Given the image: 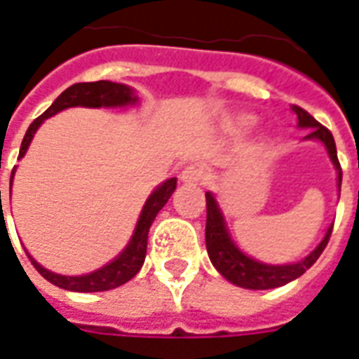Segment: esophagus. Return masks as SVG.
Returning <instances> with one entry per match:
<instances>
[{"mask_svg":"<svg viewBox=\"0 0 359 359\" xmlns=\"http://www.w3.org/2000/svg\"><path fill=\"white\" fill-rule=\"evenodd\" d=\"M203 179V169L200 165H188L184 171L180 172V180L184 184H198Z\"/></svg>","mask_w":359,"mask_h":359,"instance_id":"34e87169","label":"esophagus"}]
</instances>
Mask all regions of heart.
<instances>
[{
	"instance_id": "b5f03b06",
	"label": "heart",
	"mask_w": 359,
	"mask_h": 359,
	"mask_svg": "<svg viewBox=\"0 0 359 359\" xmlns=\"http://www.w3.org/2000/svg\"><path fill=\"white\" fill-rule=\"evenodd\" d=\"M256 123V117L250 115V113H236V115H231V117L225 118V128L229 133L241 134L246 133L250 126H254Z\"/></svg>"
}]
</instances>
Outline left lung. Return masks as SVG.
I'll return each instance as SVG.
<instances>
[{
    "label": "left lung",
    "instance_id": "obj_1",
    "mask_svg": "<svg viewBox=\"0 0 359 359\" xmlns=\"http://www.w3.org/2000/svg\"><path fill=\"white\" fill-rule=\"evenodd\" d=\"M290 109L296 113L298 117V128L302 130H309L304 140H313L323 144L327 149V156L331 159L332 167L337 171V188H339L340 196V184H342V171H340L339 157H337V146H334V138L332 134L319 125L316 118L309 115L308 111H304L298 105H292ZM205 205H208V221H205V248H208V256H210L213 267L223 275V277L233 283L234 286L241 288H248V290H269V288H277V286L288 285L290 280H296L302 277L306 271L316 264L317 257L323 254L325 246L331 236L332 223L327 226L325 236L316 248L309 252L308 256L302 257L300 262H292V264H265L259 262L256 257L248 256L244 250L236 244L233 234L229 231L226 225L225 213L219 205L217 198L213 192H205Z\"/></svg>",
    "mask_w": 359,
    "mask_h": 359
}]
</instances>
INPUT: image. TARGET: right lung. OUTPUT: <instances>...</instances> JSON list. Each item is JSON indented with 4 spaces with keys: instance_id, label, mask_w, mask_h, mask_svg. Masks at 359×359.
<instances>
[{
    "instance_id": "add662e5",
    "label": "right lung",
    "mask_w": 359,
    "mask_h": 359,
    "mask_svg": "<svg viewBox=\"0 0 359 359\" xmlns=\"http://www.w3.org/2000/svg\"><path fill=\"white\" fill-rule=\"evenodd\" d=\"M138 95L136 90L126 86V84H118V82L111 81H97V82H79L73 84L59 95L55 102L51 103L48 109L43 111L40 117L36 118L32 125L28 126L27 134L20 144L19 159L25 157L30 142L34 138L36 130L42 126L46 118L57 115L61 111L69 109V107H90V109H115V107H130V105H138ZM17 171V165L11 172V188H13V177ZM177 188V179H167L161 184H157L148 200L142 208L136 226H134L130 241L126 242V246L117 256L111 259L109 264H105L100 269L86 273V275H61V273H53V271L46 269L43 265L36 262L34 257L28 254V259L32 262L38 273L42 275L46 280H50L51 285L59 286L63 290H71V292H105L111 288L125 285L130 278L142 269L144 259H146V248H148V233L149 226L154 223L156 215L161 211L165 203L169 202V198ZM0 203H1V190H0Z\"/></svg>"
}]
</instances>
